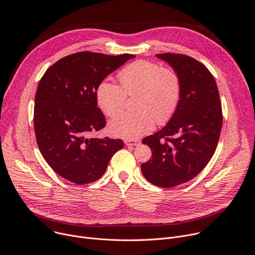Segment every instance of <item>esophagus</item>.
<instances>
[{
  "label": "esophagus",
  "mask_w": 255,
  "mask_h": 255,
  "mask_svg": "<svg viewBox=\"0 0 255 255\" xmlns=\"http://www.w3.org/2000/svg\"><path fill=\"white\" fill-rule=\"evenodd\" d=\"M125 145H127V146H135V145H138L140 143L139 140H133V139H127L124 141Z\"/></svg>",
  "instance_id": "obj_1"
}]
</instances>
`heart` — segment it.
Masks as SVG:
<instances>
[{
	"label": "heart",
	"instance_id": "b5f03b06",
	"mask_svg": "<svg viewBox=\"0 0 255 255\" xmlns=\"http://www.w3.org/2000/svg\"><path fill=\"white\" fill-rule=\"evenodd\" d=\"M121 87L103 82L96 92V100L109 117L119 114L125 107L126 95L136 96L138 111L122 113L109 123L114 136L135 139L150 131L155 121L165 124L174 115L181 96L180 79L171 68H162L156 62L136 60L118 75Z\"/></svg>",
	"mask_w": 255,
	"mask_h": 255
}]
</instances>
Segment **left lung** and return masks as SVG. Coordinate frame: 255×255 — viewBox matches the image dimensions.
<instances>
[{"label": "left lung", "mask_w": 255, "mask_h": 255, "mask_svg": "<svg viewBox=\"0 0 255 255\" xmlns=\"http://www.w3.org/2000/svg\"><path fill=\"white\" fill-rule=\"evenodd\" d=\"M156 57L176 71L181 96L167 124L142 140L152 156L141 164V171L152 185L169 189L193 179L208 164L220 137L223 116L217 84L204 64L183 54L162 53Z\"/></svg>", "instance_id": "left-lung-1"}]
</instances>
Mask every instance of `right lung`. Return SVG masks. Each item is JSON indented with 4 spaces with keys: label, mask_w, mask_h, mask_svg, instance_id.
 <instances>
[{
    "label": "right lung",
    "mask_w": 255,
    "mask_h": 255,
    "mask_svg": "<svg viewBox=\"0 0 255 255\" xmlns=\"http://www.w3.org/2000/svg\"><path fill=\"white\" fill-rule=\"evenodd\" d=\"M135 57L79 52L51 65L35 96L34 131L50 167L77 185L98 180L121 148V139L90 138L106 125L96 92L106 77Z\"/></svg>",
    "instance_id": "obj_1"
}]
</instances>
